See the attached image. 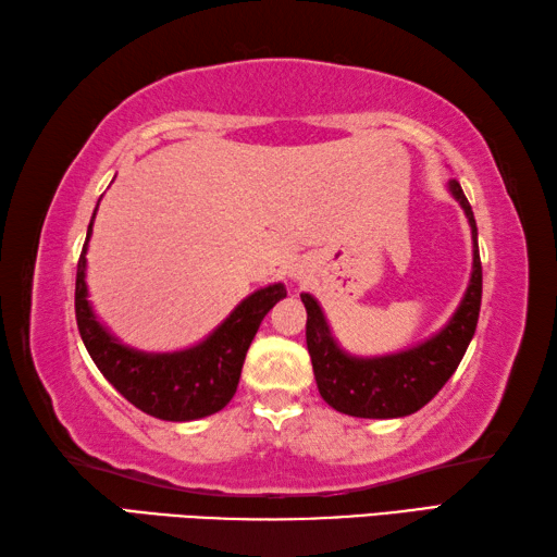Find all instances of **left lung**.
<instances>
[{
  "mask_svg": "<svg viewBox=\"0 0 557 557\" xmlns=\"http://www.w3.org/2000/svg\"><path fill=\"white\" fill-rule=\"evenodd\" d=\"M448 191L462 207L472 228V275L460 307L436 336L409 350L380 358H356L343 350L329 329L319 301L301 295L307 307V348L313 377L323 401L341 413L360 419L409 417L436 397L443 384L458 370L480 319L482 262L478 250V224L472 207L458 182Z\"/></svg>",
  "mask_w": 557,
  "mask_h": 557,
  "instance_id": "obj_1",
  "label": "left lung"
}]
</instances>
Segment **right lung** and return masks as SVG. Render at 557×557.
Instances as JSON below:
<instances>
[{"mask_svg": "<svg viewBox=\"0 0 557 557\" xmlns=\"http://www.w3.org/2000/svg\"><path fill=\"white\" fill-rule=\"evenodd\" d=\"M97 214V209H95ZM95 221V216H92ZM87 238L77 260L75 317L89 358L136 409L163 421H195L216 413L234 399L246 352L265 313L287 297L282 282L252 292L228 319L197 346L177 352H144L124 346L97 321L87 299Z\"/></svg>", "mask_w": 557, "mask_h": 557, "instance_id": "1", "label": "right lung"}]
</instances>
